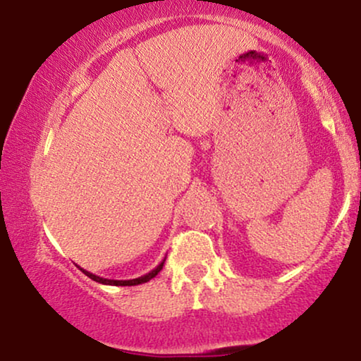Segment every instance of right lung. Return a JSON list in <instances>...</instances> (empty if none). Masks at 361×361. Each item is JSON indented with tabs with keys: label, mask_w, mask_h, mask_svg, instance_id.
<instances>
[{
	"label": "right lung",
	"mask_w": 361,
	"mask_h": 361,
	"mask_svg": "<svg viewBox=\"0 0 361 361\" xmlns=\"http://www.w3.org/2000/svg\"><path fill=\"white\" fill-rule=\"evenodd\" d=\"M164 261H166V259H162L161 263L157 264L154 269L149 271V273H147V274H145V276H140V278H136V279H126V281H118V279H106V278H100V276L93 274V273H90V271H85L83 268H80V266H77V268L80 269L83 274L88 276V278L93 279V281H97V283H100V284H108V286H137V284L147 283V281H151L152 278H154V276H156L157 273H159V271L162 269V266H164Z\"/></svg>",
	"instance_id": "obj_1"
}]
</instances>
